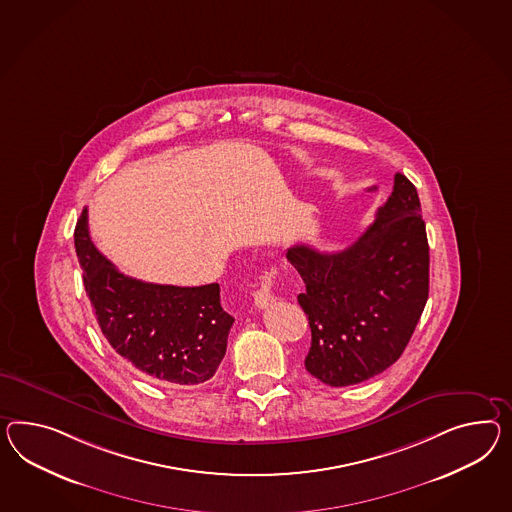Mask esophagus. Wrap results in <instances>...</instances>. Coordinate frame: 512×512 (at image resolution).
Returning <instances> with one entry per match:
<instances>
[{
    "label": "esophagus",
    "mask_w": 512,
    "mask_h": 512,
    "mask_svg": "<svg viewBox=\"0 0 512 512\" xmlns=\"http://www.w3.org/2000/svg\"><path fill=\"white\" fill-rule=\"evenodd\" d=\"M273 284H275V271H265L260 276V288L254 291V306L256 308H267L275 302Z\"/></svg>",
    "instance_id": "esophagus-1"
}]
</instances>
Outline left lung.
Returning a JSON list of instances; mask_svg holds the SVG:
<instances>
[{
    "label": "left lung",
    "instance_id": "1",
    "mask_svg": "<svg viewBox=\"0 0 512 512\" xmlns=\"http://www.w3.org/2000/svg\"><path fill=\"white\" fill-rule=\"evenodd\" d=\"M306 291L297 299L312 328L304 366L340 388L371 379L403 354L429 297V243L420 197L397 172L394 191L351 247L286 252Z\"/></svg>",
    "mask_w": 512,
    "mask_h": 512
}]
</instances>
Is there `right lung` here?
Segmentation results:
<instances>
[{
  "instance_id": "obj_1",
  "label": "right lung",
  "mask_w": 512,
  "mask_h": 512,
  "mask_svg": "<svg viewBox=\"0 0 512 512\" xmlns=\"http://www.w3.org/2000/svg\"><path fill=\"white\" fill-rule=\"evenodd\" d=\"M74 245L92 312L124 360L161 384L195 386L215 375L234 323L221 306L219 284L180 288L122 275L94 247L87 210Z\"/></svg>"
}]
</instances>
